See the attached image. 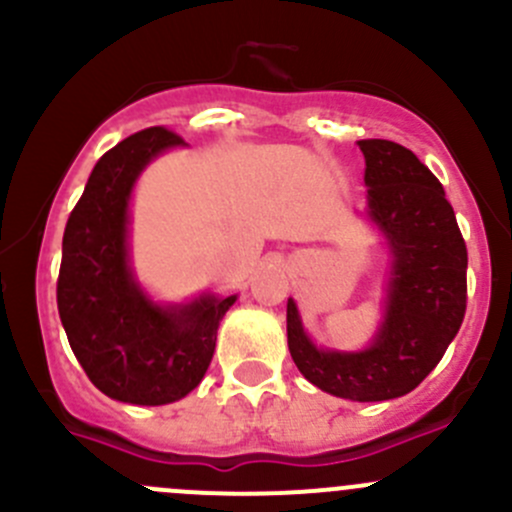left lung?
<instances>
[{
  "label": "left lung",
  "mask_w": 512,
  "mask_h": 512,
  "mask_svg": "<svg viewBox=\"0 0 512 512\" xmlns=\"http://www.w3.org/2000/svg\"><path fill=\"white\" fill-rule=\"evenodd\" d=\"M366 218L391 255L384 322L361 352L322 349L287 299V344L307 381L349 401H389L414 391L441 361L466 314L468 252L436 175L394 141H359Z\"/></svg>",
  "instance_id": "8db88e82"
}]
</instances>
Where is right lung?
<instances>
[{"mask_svg":"<svg viewBox=\"0 0 512 512\" xmlns=\"http://www.w3.org/2000/svg\"><path fill=\"white\" fill-rule=\"evenodd\" d=\"M185 146L163 126L146 128L94 165L61 242L56 304L71 352L108 399L163 406L188 396L213 361L218 327L237 294L158 304L138 285L128 255L131 193L168 148Z\"/></svg>","mask_w":512,"mask_h":512,"instance_id":"right-lung-1","label":"right lung"}]
</instances>
